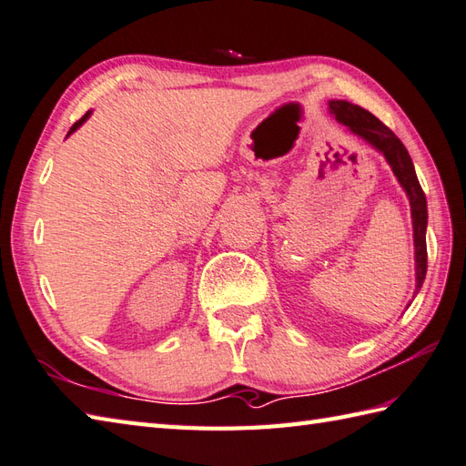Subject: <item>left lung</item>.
<instances>
[{
	"instance_id": "1",
	"label": "left lung",
	"mask_w": 466,
	"mask_h": 466,
	"mask_svg": "<svg viewBox=\"0 0 466 466\" xmlns=\"http://www.w3.org/2000/svg\"><path fill=\"white\" fill-rule=\"evenodd\" d=\"M329 111L335 115L337 121L348 127L361 139H366L371 147L384 153L386 161L390 163L391 171L398 177L400 186L404 187L406 196L412 208V226H414V254H416V293L420 290L426 279L428 254H426V224H428V209L426 196L420 187V181L416 177L414 163L404 147V143L391 133L388 127L373 116L366 108H361L348 100H329Z\"/></svg>"
}]
</instances>
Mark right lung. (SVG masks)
I'll use <instances>...</instances> for the list:
<instances>
[{
	"label": "right lung",
	"mask_w": 466,
	"mask_h": 466,
	"mask_svg": "<svg viewBox=\"0 0 466 466\" xmlns=\"http://www.w3.org/2000/svg\"><path fill=\"white\" fill-rule=\"evenodd\" d=\"M88 116H90V111H88V113H86L85 116H82V118H78V121H76L75 125H72V127H70V131H68V135H70V133H75V131L78 129V127H80L82 123H85V121H86V118H88ZM68 135H66V137H68Z\"/></svg>",
	"instance_id": "1"
}]
</instances>
